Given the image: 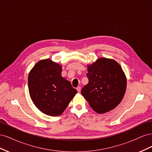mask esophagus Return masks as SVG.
I'll list each match as a JSON object with an SVG mask.
<instances>
[{"mask_svg": "<svg viewBox=\"0 0 152 152\" xmlns=\"http://www.w3.org/2000/svg\"><path fill=\"white\" fill-rule=\"evenodd\" d=\"M77 91H78V93H80V91H81V87H80V86L77 87Z\"/></svg>", "mask_w": 152, "mask_h": 152, "instance_id": "34e87169", "label": "esophagus"}]
</instances>
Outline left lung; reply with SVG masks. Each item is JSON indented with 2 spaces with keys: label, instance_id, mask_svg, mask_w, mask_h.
Masks as SVG:
<instances>
[{
  "label": "left lung",
  "instance_id": "1",
  "mask_svg": "<svg viewBox=\"0 0 152 152\" xmlns=\"http://www.w3.org/2000/svg\"><path fill=\"white\" fill-rule=\"evenodd\" d=\"M88 84L81 93L91 107L98 113L115 108L126 93L127 79L121 65L114 59L99 58L87 65Z\"/></svg>",
  "mask_w": 152,
  "mask_h": 152
}]
</instances>
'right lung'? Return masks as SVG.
<instances>
[{
  "mask_svg": "<svg viewBox=\"0 0 152 152\" xmlns=\"http://www.w3.org/2000/svg\"><path fill=\"white\" fill-rule=\"evenodd\" d=\"M62 68L49 59H42L30 70L28 85L32 102L40 112L60 115L77 91L61 76Z\"/></svg>",
  "mask_w": 152,
  "mask_h": 152,
  "instance_id": "1",
  "label": "right lung"
}]
</instances>
